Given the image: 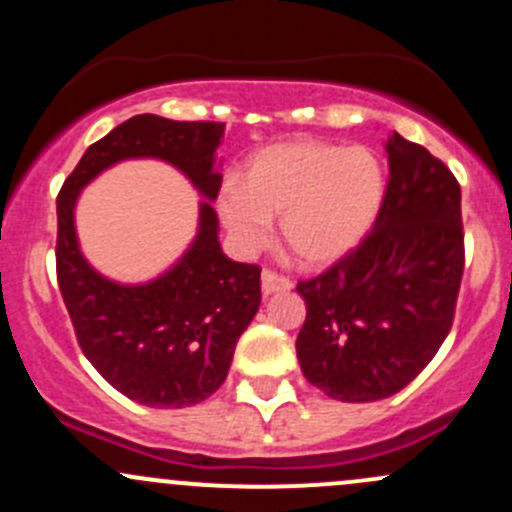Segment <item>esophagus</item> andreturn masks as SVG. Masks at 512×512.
Returning a JSON list of instances; mask_svg holds the SVG:
<instances>
[{"label":"esophagus","mask_w":512,"mask_h":512,"mask_svg":"<svg viewBox=\"0 0 512 512\" xmlns=\"http://www.w3.org/2000/svg\"><path fill=\"white\" fill-rule=\"evenodd\" d=\"M294 287V282L285 275H277L275 270L262 272V292L275 294V292H289Z\"/></svg>","instance_id":"1"}]
</instances>
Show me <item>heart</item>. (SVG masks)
Instances as JSON below:
<instances>
[{
    "mask_svg": "<svg viewBox=\"0 0 512 512\" xmlns=\"http://www.w3.org/2000/svg\"><path fill=\"white\" fill-rule=\"evenodd\" d=\"M386 195V170L366 146L319 141L272 143L252 153L242 183L220 190L223 223L242 247L265 245L280 218L287 247L319 267L354 250L371 230Z\"/></svg>",
    "mask_w": 512,
    "mask_h": 512,
    "instance_id": "obj_1",
    "label": "heart"
}]
</instances>
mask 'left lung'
Returning <instances> with one entry per match:
<instances>
[{
  "label": "left lung",
  "mask_w": 512,
  "mask_h": 512,
  "mask_svg": "<svg viewBox=\"0 0 512 512\" xmlns=\"http://www.w3.org/2000/svg\"><path fill=\"white\" fill-rule=\"evenodd\" d=\"M374 230L327 272L299 282L297 359L332 399L366 404L421 374L448 337L463 277L461 185L418 143L391 133Z\"/></svg>",
  "instance_id": "obj_1"
}]
</instances>
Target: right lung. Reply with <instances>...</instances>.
<instances>
[{
    "label": "right lung",
    "mask_w": 512,
    "mask_h": 512,
    "mask_svg": "<svg viewBox=\"0 0 512 512\" xmlns=\"http://www.w3.org/2000/svg\"><path fill=\"white\" fill-rule=\"evenodd\" d=\"M225 123L170 121L141 113L86 148L56 198V280L81 352L113 389L153 409L200 404L223 386L240 334L260 309V267L232 262L218 240V146ZM158 157L175 164L206 200L199 235L168 273L121 286L80 255L78 193L111 164Z\"/></svg>",
    "instance_id": "1"
}]
</instances>
